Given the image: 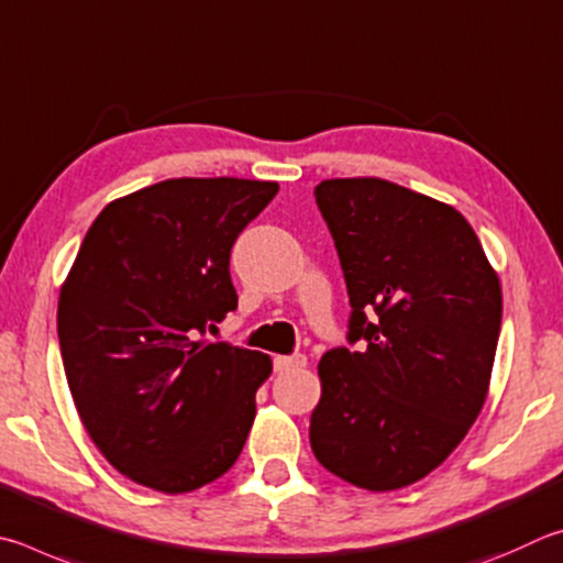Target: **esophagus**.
Here are the masks:
<instances>
[{
	"instance_id": "obj_1",
	"label": "esophagus",
	"mask_w": 563,
	"mask_h": 563,
	"mask_svg": "<svg viewBox=\"0 0 563 563\" xmlns=\"http://www.w3.org/2000/svg\"><path fill=\"white\" fill-rule=\"evenodd\" d=\"M303 366H307V356H301V353H297V356H276L274 358L276 371H294V368H303Z\"/></svg>"
}]
</instances>
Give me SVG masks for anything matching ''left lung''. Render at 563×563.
<instances>
[{
  "label": "left lung",
  "mask_w": 563,
  "mask_h": 563,
  "mask_svg": "<svg viewBox=\"0 0 563 563\" xmlns=\"http://www.w3.org/2000/svg\"><path fill=\"white\" fill-rule=\"evenodd\" d=\"M349 287V341L319 361L311 450L368 492L428 477L487 400L501 287L455 207L380 177L317 185Z\"/></svg>",
  "instance_id": "1"
}]
</instances>
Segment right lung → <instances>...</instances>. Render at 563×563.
I'll return each mask as SVG.
<instances>
[{"mask_svg": "<svg viewBox=\"0 0 563 563\" xmlns=\"http://www.w3.org/2000/svg\"><path fill=\"white\" fill-rule=\"evenodd\" d=\"M279 190L175 177L108 202L58 294V346L93 445L137 485L200 489L250 435L272 358L200 336L236 309L230 252Z\"/></svg>", "mask_w": 563, "mask_h": 563, "instance_id": "right-lung-1", "label": "right lung"}]
</instances>
